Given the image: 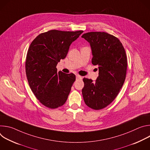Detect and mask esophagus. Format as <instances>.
I'll use <instances>...</instances> for the list:
<instances>
[{
	"label": "esophagus",
	"instance_id": "1",
	"mask_svg": "<svg viewBox=\"0 0 150 150\" xmlns=\"http://www.w3.org/2000/svg\"><path fill=\"white\" fill-rule=\"evenodd\" d=\"M76 79H82V77H81L80 75H76Z\"/></svg>",
	"mask_w": 150,
	"mask_h": 150
}]
</instances>
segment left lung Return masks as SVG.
<instances>
[{
    "label": "left lung",
    "mask_w": 150,
    "mask_h": 150,
    "mask_svg": "<svg viewBox=\"0 0 150 150\" xmlns=\"http://www.w3.org/2000/svg\"><path fill=\"white\" fill-rule=\"evenodd\" d=\"M82 37L90 42L92 63L98 66L99 72L95 82L83 78V100L89 108L100 110L115 99L123 86L127 70L126 52L120 40L107 33L90 32Z\"/></svg>",
    "instance_id": "8db88e82"
}]
</instances>
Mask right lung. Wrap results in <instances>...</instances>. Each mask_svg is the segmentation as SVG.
I'll return each mask as SVG.
<instances>
[{
    "mask_svg": "<svg viewBox=\"0 0 150 150\" xmlns=\"http://www.w3.org/2000/svg\"><path fill=\"white\" fill-rule=\"evenodd\" d=\"M83 32L50 30L39 34L29 47L25 62L28 82L36 98L48 108L56 109L67 100L76 77L57 72L56 66Z\"/></svg>",
    "mask_w": 150,
    "mask_h": 150,
    "instance_id": "add662e5",
    "label": "right lung"
}]
</instances>
